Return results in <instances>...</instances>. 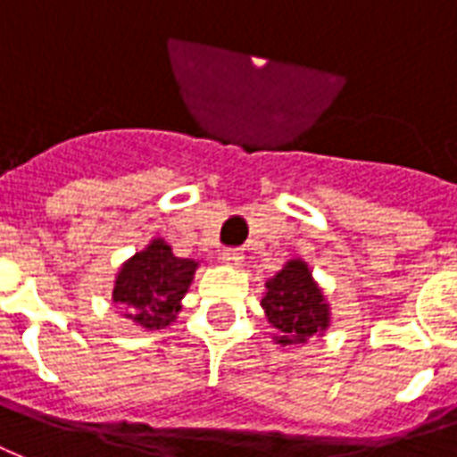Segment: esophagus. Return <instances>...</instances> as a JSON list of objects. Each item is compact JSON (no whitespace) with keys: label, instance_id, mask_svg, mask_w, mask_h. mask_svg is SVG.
Returning <instances> with one entry per match:
<instances>
[{"label":"esophagus","instance_id":"1","mask_svg":"<svg viewBox=\"0 0 457 457\" xmlns=\"http://www.w3.org/2000/svg\"><path fill=\"white\" fill-rule=\"evenodd\" d=\"M221 260H224L226 265L238 267L243 262V253L238 248H226L224 253H221Z\"/></svg>","mask_w":457,"mask_h":457}]
</instances>
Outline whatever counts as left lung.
<instances>
[{"label":"left lung","instance_id":"obj_1","mask_svg":"<svg viewBox=\"0 0 457 457\" xmlns=\"http://www.w3.org/2000/svg\"><path fill=\"white\" fill-rule=\"evenodd\" d=\"M265 289L260 306L277 330V345H306L308 337L328 330L330 303L303 260H289L272 279H267Z\"/></svg>","mask_w":457,"mask_h":457}]
</instances>
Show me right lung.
<instances>
[{
    "label": "right lung",
    "instance_id": "1",
    "mask_svg": "<svg viewBox=\"0 0 457 457\" xmlns=\"http://www.w3.org/2000/svg\"><path fill=\"white\" fill-rule=\"evenodd\" d=\"M200 262L176 257L163 238H154L120 267L112 301L122 306L125 318L146 330H163L180 313Z\"/></svg>",
    "mask_w": 457,
    "mask_h": 457
}]
</instances>
